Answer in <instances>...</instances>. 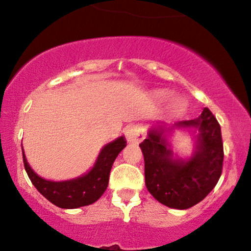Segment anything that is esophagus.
Returning <instances> with one entry per match:
<instances>
[{
	"label": "esophagus",
	"instance_id": "esophagus-1",
	"mask_svg": "<svg viewBox=\"0 0 251 251\" xmlns=\"http://www.w3.org/2000/svg\"><path fill=\"white\" fill-rule=\"evenodd\" d=\"M126 140L130 143H136L143 137V132H142L141 126L138 125H130L127 128H126Z\"/></svg>",
	"mask_w": 251,
	"mask_h": 251
}]
</instances>
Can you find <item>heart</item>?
Segmentation results:
<instances>
[{"mask_svg": "<svg viewBox=\"0 0 251 251\" xmlns=\"http://www.w3.org/2000/svg\"><path fill=\"white\" fill-rule=\"evenodd\" d=\"M169 96H170V93L169 92H158L156 93V98H158L159 100H165ZM186 108H187L186 100H184L183 98H179V97L173 100V102H171V104H170V109H171V111H173V114H175V115H179V114L184 113Z\"/></svg>", "mask_w": 251, "mask_h": 251, "instance_id": "heart-1", "label": "heart"}]
</instances>
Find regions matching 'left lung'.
<instances>
[{
    "instance_id": "obj_1",
    "label": "left lung",
    "mask_w": 251,
    "mask_h": 251,
    "mask_svg": "<svg viewBox=\"0 0 251 251\" xmlns=\"http://www.w3.org/2000/svg\"><path fill=\"white\" fill-rule=\"evenodd\" d=\"M174 127L198 128V143L189 160L174 159L165 132L159 126L149 131L140 144L144 156V176L149 193L174 209H189L214 189L222 174L224 143L219 121L209 108L194 120L174 124Z\"/></svg>"
}]
</instances>
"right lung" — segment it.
I'll return each instance as SVG.
<instances>
[{
	"mask_svg": "<svg viewBox=\"0 0 251 251\" xmlns=\"http://www.w3.org/2000/svg\"><path fill=\"white\" fill-rule=\"evenodd\" d=\"M126 147L125 138L121 136L110 142L100 151L92 170L74 179L62 182L47 181L32 171L23 151L24 168L37 191L55 206L62 209H76L93 204L102 197L109 182V174L118 154Z\"/></svg>",
	"mask_w": 251,
	"mask_h": 251,
	"instance_id": "1",
	"label": "right lung"
}]
</instances>
